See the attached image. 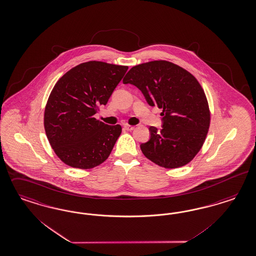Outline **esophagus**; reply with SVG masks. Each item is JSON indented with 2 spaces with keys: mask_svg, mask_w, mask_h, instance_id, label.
<instances>
[{
  "mask_svg": "<svg viewBox=\"0 0 256 256\" xmlns=\"http://www.w3.org/2000/svg\"><path fill=\"white\" fill-rule=\"evenodd\" d=\"M124 129H125V130H127V131H132V130L134 129V126L126 124V125H124Z\"/></svg>",
  "mask_w": 256,
  "mask_h": 256,
  "instance_id": "esophagus-1",
  "label": "esophagus"
}]
</instances>
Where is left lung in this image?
<instances>
[{
  "label": "left lung",
  "instance_id": "obj_1",
  "mask_svg": "<svg viewBox=\"0 0 256 256\" xmlns=\"http://www.w3.org/2000/svg\"><path fill=\"white\" fill-rule=\"evenodd\" d=\"M124 84L136 86L148 104L163 109L162 129L151 126L143 154L158 166L174 169L188 164L200 151L210 120L208 100L198 80L167 60L132 67Z\"/></svg>",
  "mask_w": 256,
  "mask_h": 256
}]
</instances>
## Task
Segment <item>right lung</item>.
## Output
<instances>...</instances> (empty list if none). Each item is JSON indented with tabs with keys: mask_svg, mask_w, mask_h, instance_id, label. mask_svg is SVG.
Returning a JSON list of instances; mask_svg holds the SVG:
<instances>
[{
	"mask_svg": "<svg viewBox=\"0 0 256 256\" xmlns=\"http://www.w3.org/2000/svg\"><path fill=\"white\" fill-rule=\"evenodd\" d=\"M128 66L91 60L73 67L52 89L44 110L48 142L70 167L91 169L104 162L122 134V126L96 120Z\"/></svg>",
	"mask_w": 256,
	"mask_h": 256,
	"instance_id": "obj_1",
	"label": "right lung"
}]
</instances>
